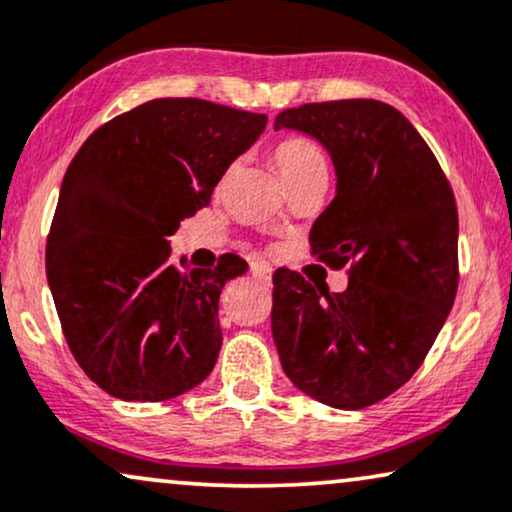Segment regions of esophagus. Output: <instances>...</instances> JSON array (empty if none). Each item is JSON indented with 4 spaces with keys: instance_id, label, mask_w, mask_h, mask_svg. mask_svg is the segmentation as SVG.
<instances>
[{
    "instance_id": "esophagus-1",
    "label": "esophagus",
    "mask_w": 512,
    "mask_h": 512,
    "mask_svg": "<svg viewBox=\"0 0 512 512\" xmlns=\"http://www.w3.org/2000/svg\"><path fill=\"white\" fill-rule=\"evenodd\" d=\"M250 272H252V276H255L257 281H262V283H269V281H272V269H269L267 264H262V262H252V264H250Z\"/></svg>"
}]
</instances>
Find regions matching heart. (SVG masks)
I'll list each match as a JSON object with an SVG mask.
<instances>
[{
  "label": "heart",
  "instance_id": "b5f03b06",
  "mask_svg": "<svg viewBox=\"0 0 512 512\" xmlns=\"http://www.w3.org/2000/svg\"><path fill=\"white\" fill-rule=\"evenodd\" d=\"M274 162L279 166L286 183L298 181L315 171H326L324 150L312 138L305 135H291L274 147Z\"/></svg>",
  "mask_w": 512,
  "mask_h": 512
}]
</instances>
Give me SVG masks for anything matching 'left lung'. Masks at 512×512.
<instances>
[{
    "label": "left lung",
    "instance_id": "obj_1",
    "mask_svg": "<svg viewBox=\"0 0 512 512\" xmlns=\"http://www.w3.org/2000/svg\"><path fill=\"white\" fill-rule=\"evenodd\" d=\"M274 128L317 138L336 197L315 221L317 260L345 269L329 293L274 274L272 334L286 377L319 403L360 410L422 367L458 291V207L439 159L398 109L377 100L310 102Z\"/></svg>",
    "mask_w": 512,
    "mask_h": 512
}]
</instances>
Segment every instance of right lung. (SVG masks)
<instances>
[{
    "label": "right lung",
    "mask_w": 512,
    "mask_h": 512,
    "mask_svg": "<svg viewBox=\"0 0 512 512\" xmlns=\"http://www.w3.org/2000/svg\"><path fill=\"white\" fill-rule=\"evenodd\" d=\"M264 126L267 114L159 97L102 123L66 169L47 281L73 357L109 396L159 403L212 372L219 293L248 262L178 267L169 236Z\"/></svg>",
    "instance_id": "right-lung-1"
}]
</instances>
